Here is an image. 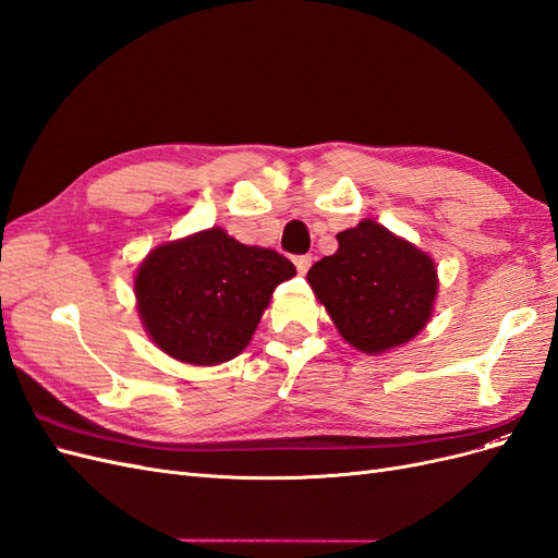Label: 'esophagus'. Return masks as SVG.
I'll return each instance as SVG.
<instances>
[{"label":"esophagus","mask_w":558,"mask_h":558,"mask_svg":"<svg viewBox=\"0 0 558 558\" xmlns=\"http://www.w3.org/2000/svg\"><path fill=\"white\" fill-rule=\"evenodd\" d=\"M294 264H296V271L303 276V274H308V268H311V264H313V257H311V255H299V257L294 259Z\"/></svg>","instance_id":"esophagus-1"}]
</instances>
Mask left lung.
I'll return each instance as SVG.
<instances>
[{
  "label": "left lung",
  "mask_w": 558,
  "mask_h": 558,
  "mask_svg": "<svg viewBox=\"0 0 558 558\" xmlns=\"http://www.w3.org/2000/svg\"><path fill=\"white\" fill-rule=\"evenodd\" d=\"M315 296L356 350L377 354L408 343L430 317L436 266L373 220L338 233V250L308 271Z\"/></svg>",
  "instance_id": "left-lung-1"
}]
</instances>
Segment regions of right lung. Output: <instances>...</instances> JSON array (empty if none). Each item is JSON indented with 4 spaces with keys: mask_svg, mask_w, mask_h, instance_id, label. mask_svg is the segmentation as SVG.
Returning a JSON list of instances; mask_svg holds the SVG:
<instances>
[{
    "mask_svg": "<svg viewBox=\"0 0 558 558\" xmlns=\"http://www.w3.org/2000/svg\"><path fill=\"white\" fill-rule=\"evenodd\" d=\"M296 274L276 250L220 227L157 247L134 282L143 327L178 362H229L253 338L274 290Z\"/></svg>",
    "mask_w": 558,
    "mask_h": 558,
    "instance_id": "1",
    "label": "right lung"
}]
</instances>
